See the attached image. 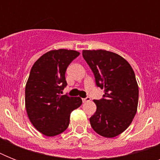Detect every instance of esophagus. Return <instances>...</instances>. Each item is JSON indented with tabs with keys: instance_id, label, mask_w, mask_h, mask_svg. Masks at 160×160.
<instances>
[{
	"instance_id": "34e87169",
	"label": "esophagus",
	"mask_w": 160,
	"mask_h": 160,
	"mask_svg": "<svg viewBox=\"0 0 160 160\" xmlns=\"http://www.w3.org/2000/svg\"><path fill=\"white\" fill-rule=\"evenodd\" d=\"M90 97H85V98H83V99H82L83 103L88 102V101H90Z\"/></svg>"
}]
</instances>
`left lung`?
<instances>
[{"mask_svg": "<svg viewBox=\"0 0 160 160\" xmlns=\"http://www.w3.org/2000/svg\"><path fill=\"white\" fill-rule=\"evenodd\" d=\"M82 55L96 85L105 90L102 99L94 100L97 109L90 118L91 127L101 136H117L136 114L139 87L134 70L127 60L111 51H83Z\"/></svg>", "mask_w": 160, "mask_h": 160, "instance_id": "1", "label": "left lung"}]
</instances>
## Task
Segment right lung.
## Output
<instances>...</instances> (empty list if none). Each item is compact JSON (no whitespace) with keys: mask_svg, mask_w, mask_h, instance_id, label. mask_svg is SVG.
I'll use <instances>...</instances> for the list:
<instances>
[{"mask_svg":"<svg viewBox=\"0 0 160 160\" xmlns=\"http://www.w3.org/2000/svg\"><path fill=\"white\" fill-rule=\"evenodd\" d=\"M80 55L71 50L44 54L31 68L26 85V109L31 124L46 136L61 134L70 124V114L82 104L80 97L61 95L66 87L65 71Z\"/></svg>","mask_w":160,"mask_h":160,"instance_id":"1","label":"right lung"}]
</instances>
